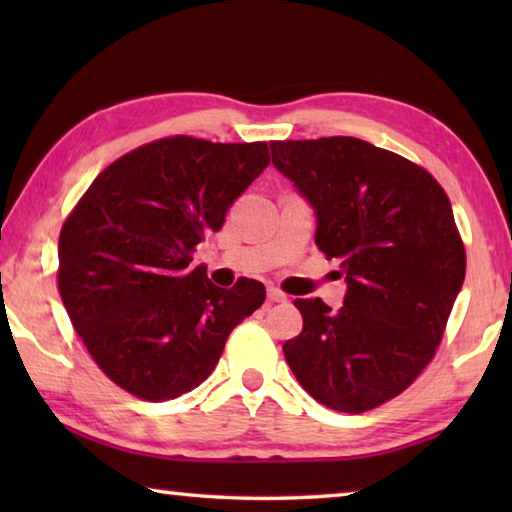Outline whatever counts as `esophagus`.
<instances>
[{
    "instance_id": "esophagus-1",
    "label": "esophagus",
    "mask_w": 512,
    "mask_h": 512,
    "mask_svg": "<svg viewBox=\"0 0 512 512\" xmlns=\"http://www.w3.org/2000/svg\"><path fill=\"white\" fill-rule=\"evenodd\" d=\"M266 296H268V300H271V302H287V296H284V293L280 289H275V287L268 289Z\"/></svg>"
}]
</instances>
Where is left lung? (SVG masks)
Segmentation results:
<instances>
[{"instance_id":"1","label":"left lung","mask_w":512,"mask_h":512,"mask_svg":"<svg viewBox=\"0 0 512 512\" xmlns=\"http://www.w3.org/2000/svg\"><path fill=\"white\" fill-rule=\"evenodd\" d=\"M273 164L314 205L316 246L341 259L343 307L296 300L302 332L284 343L300 386L343 413L406 391L443 341L465 280L452 203L420 164L357 137L271 142Z\"/></svg>"}]
</instances>
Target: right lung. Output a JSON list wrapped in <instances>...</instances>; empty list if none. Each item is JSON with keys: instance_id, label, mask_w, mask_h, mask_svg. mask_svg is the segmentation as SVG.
I'll list each match as a JSON object with an SVG mask.
<instances>
[{"instance_id": "right-lung-1", "label": "right lung", "mask_w": 512, "mask_h": 512, "mask_svg": "<svg viewBox=\"0 0 512 512\" xmlns=\"http://www.w3.org/2000/svg\"><path fill=\"white\" fill-rule=\"evenodd\" d=\"M268 162L266 142L162 137L108 164L69 212L60 298L94 363L126 393L146 402L189 393L262 307V282L221 289L189 262Z\"/></svg>"}]
</instances>
